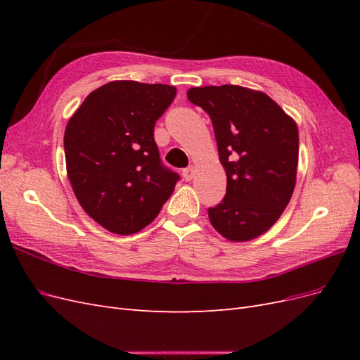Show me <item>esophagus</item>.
Listing matches in <instances>:
<instances>
[{"instance_id": "34e87169", "label": "esophagus", "mask_w": 360, "mask_h": 360, "mask_svg": "<svg viewBox=\"0 0 360 360\" xmlns=\"http://www.w3.org/2000/svg\"><path fill=\"white\" fill-rule=\"evenodd\" d=\"M193 176H195V167H192V165L183 171V179L186 181H191L193 179Z\"/></svg>"}]
</instances>
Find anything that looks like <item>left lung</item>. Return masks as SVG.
Segmentation results:
<instances>
[{
	"label": "left lung",
	"instance_id": "left-lung-1",
	"mask_svg": "<svg viewBox=\"0 0 360 360\" xmlns=\"http://www.w3.org/2000/svg\"><path fill=\"white\" fill-rule=\"evenodd\" d=\"M188 99L210 115L226 174V193L209 209V219L226 240H252L274 226L291 200L297 124L266 93L240 85L193 86Z\"/></svg>",
	"mask_w": 360,
	"mask_h": 360
}]
</instances>
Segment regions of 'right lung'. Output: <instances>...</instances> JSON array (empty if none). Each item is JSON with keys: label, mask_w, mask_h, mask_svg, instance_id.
I'll use <instances>...</instances> for the list:
<instances>
[{"label": "right lung", "mask_w": 360, "mask_h": 360, "mask_svg": "<svg viewBox=\"0 0 360 360\" xmlns=\"http://www.w3.org/2000/svg\"><path fill=\"white\" fill-rule=\"evenodd\" d=\"M176 86L112 81L91 91L64 132L68 177L84 212L114 234L153 222L179 176L160 163L156 120Z\"/></svg>", "instance_id": "add662e5"}]
</instances>
